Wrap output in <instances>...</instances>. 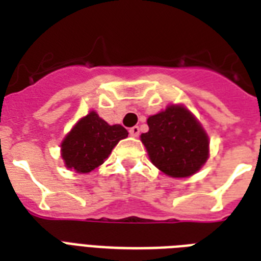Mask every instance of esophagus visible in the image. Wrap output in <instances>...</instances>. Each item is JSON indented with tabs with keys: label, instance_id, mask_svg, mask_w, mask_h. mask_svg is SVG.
<instances>
[{
	"label": "esophagus",
	"instance_id": "obj_1",
	"mask_svg": "<svg viewBox=\"0 0 261 261\" xmlns=\"http://www.w3.org/2000/svg\"><path fill=\"white\" fill-rule=\"evenodd\" d=\"M128 133H130L131 137H138V135H139V127L138 126L131 127L130 130H128Z\"/></svg>",
	"mask_w": 261,
	"mask_h": 261
}]
</instances>
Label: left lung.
Masks as SVG:
<instances>
[{
	"mask_svg": "<svg viewBox=\"0 0 261 261\" xmlns=\"http://www.w3.org/2000/svg\"><path fill=\"white\" fill-rule=\"evenodd\" d=\"M149 131L141 135L151 163L172 177H187L208 157V137L181 106H169L147 119Z\"/></svg>",
	"mask_w": 261,
	"mask_h": 261,
	"instance_id": "obj_1",
	"label": "left lung"
}]
</instances>
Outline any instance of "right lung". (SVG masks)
<instances>
[{
	"label": "right lung",
	"instance_id": "add662e5",
	"mask_svg": "<svg viewBox=\"0 0 261 261\" xmlns=\"http://www.w3.org/2000/svg\"><path fill=\"white\" fill-rule=\"evenodd\" d=\"M128 133L120 124L110 126L96 112L89 114L75 124L62 142V159L67 168L88 173L100 167L120 139Z\"/></svg>",
	"mask_w": 261,
	"mask_h": 261
}]
</instances>
